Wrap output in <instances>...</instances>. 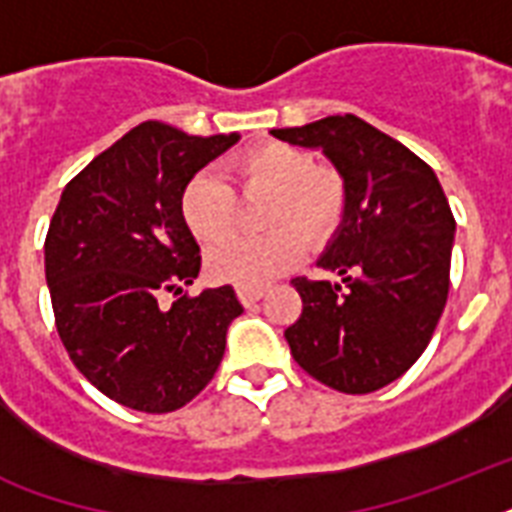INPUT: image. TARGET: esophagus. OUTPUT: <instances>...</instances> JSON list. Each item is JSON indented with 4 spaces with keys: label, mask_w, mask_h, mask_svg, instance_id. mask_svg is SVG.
I'll use <instances>...</instances> for the list:
<instances>
[{
    "label": "esophagus",
    "mask_w": 512,
    "mask_h": 512,
    "mask_svg": "<svg viewBox=\"0 0 512 512\" xmlns=\"http://www.w3.org/2000/svg\"><path fill=\"white\" fill-rule=\"evenodd\" d=\"M263 295L265 287H247V284H239V287H236V297H239L244 305H255Z\"/></svg>",
    "instance_id": "1"
}]
</instances>
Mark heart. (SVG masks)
I'll return each mask as SVG.
<instances>
[{"label": "heart", "mask_w": 512, "mask_h": 512, "mask_svg": "<svg viewBox=\"0 0 512 512\" xmlns=\"http://www.w3.org/2000/svg\"><path fill=\"white\" fill-rule=\"evenodd\" d=\"M233 172L244 191H273L265 223L271 233L233 236L209 249L207 268L217 281L260 287L303 257V239L324 241L340 223L345 209L342 177L319 167L308 148L292 143H263L233 159ZM239 199L220 172L201 170L180 193V215L188 231L204 244L233 231Z\"/></svg>", "instance_id": "b5f03b06"}]
</instances>
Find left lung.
I'll return each instance as SVG.
<instances>
[{
	"label": "left lung",
	"mask_w": 512,
	"mask_h": 512,
	"mask_svg": "<svg viewBox=\"0 0 512 512\" xmlns=\"http://www.w3.org/2000/svg\"><path fill=\"white\" fill-rule=\"evenodd\" d=\"M273 138L321 148L345 185L342 223L319 257L337 284L292 279L303 313L284 332L305 372L340 393L398 380L428 348L449 295L454 215L436 172L353 114Z\"/></svg>",
	"instance_id": "8db88e82"
}]
</instances>
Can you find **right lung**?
Here are the masks:
<instances>
[{
  "label": "right lung",
  "mask_w": 512,
  "mask_h": 512,
  "mask_svg": "<svg viewBox=\"0 0 512 512\" xmlns=\"http://www.w3.org/2000/svg\"><path fill=\"white\" fill-rule=\"evenodd\" d=\"M236 140L143 122L60 196L44 239L55 327L76 369L116 404L175 412L223 361L225 332L244 308L228 284L183 295L201 255L180 193ZM164 294L176 303L164 306Z\"/></svg>",
  "instance_id": "right-lung-1"
}]
</instances>
